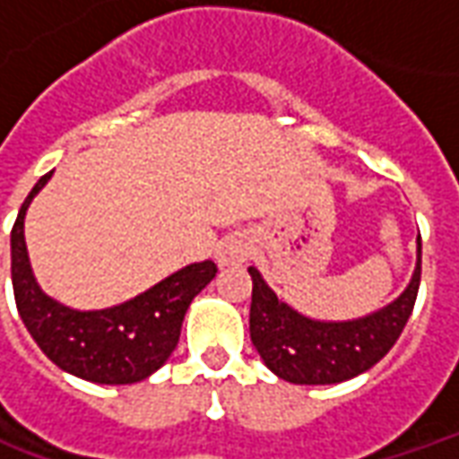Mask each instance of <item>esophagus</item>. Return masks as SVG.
I'll return each mask as SVG.
<instances>
[{"mask_svg": "<svg viewBox=\"0 0 459 459\" xmlns=\"http://www.w3.org/2000/svg\"><path fill=\"white\" fill-rule=\"evenodd\" d=\"M250 243L243 233H230L226 238L221 240L219 248H216V263L221 268H230V265H240L248 260Z\"/></svg>", "mask_w": 459, "mask_h": 459, "instance_id": "obj_1", "label": "esophagus"}]
</instances>
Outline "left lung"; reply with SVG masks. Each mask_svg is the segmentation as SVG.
Listing matches in <instances>:
<instances>
[{
  "label": "left lung",
  "mask_w": 459,
  "mask_h": 459,
  "mask_svg": "<svg viewBox=\"0 0 459 459\" xmlns=\"http://www.w3.org/2000/svg\"><path fill=\"white\" fill-rule=\"evenodd\" d=\"M250 299V339L273 374L299 385L342 384L384 359L413 312L420 285V236L411 282L381 309L356 319H312L290 307L258 268Z\"/></svg>",
  "instance_id": "8db88e82"
}]
</instances>
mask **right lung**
Returning a JSON list of instances; mask_svg holds the SVG:
<instances>
[{
	"label": "right lung",
	"instance_id": "right-lung-1",
	"mask_svg": "<svg viewBox=\"0 0 459 459\" xmlns=\"http://www.w3.org/2000/svg\"><path fill=\"white\" fill-rule=\"evenodd\" d=\"M54 171L36 181L12 229V285L19 317L58 368L91 384H137L177 349L191 299L216 278L213 260L191 263L132 299L105 309H74L36 282L24 240L26 211Z\"/></svg>",
	"mask_w": 459,
	"mask_h": 459
}]
</instances>
